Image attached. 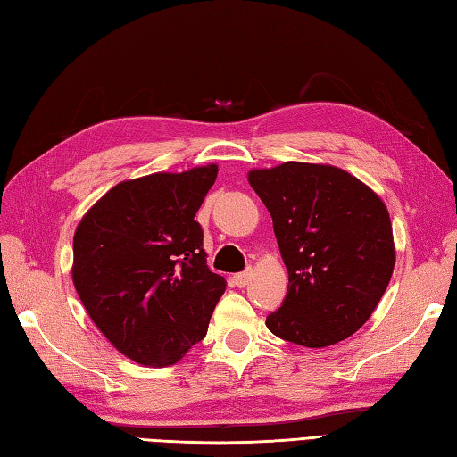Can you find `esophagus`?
<instances>
[{"label": "esophagus", "instance_id": "esophagus-1", "mask_svg": "<svg viewBox=\"0 0 457 457\" xmlns=\"http://www.w3.org/2000/svg\"><path fill=\"white\" fill-rule=\"evenodd\" d=\"M232 281H235V286H237V287H245V286H248V281H250V271H240V273H237V276L232 278Z\"/></svg>", "mask_w": 457, "mask_h": 457}]
</instances>
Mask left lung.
<instances>
[{
    "label": "left lung",
    "mask_w": 457,
    "mask_h": 457,
    "mask_svg": "<svg viewBox=\"0 0 457 457\" xmlns=\"http://www.w3.org/2000/svg\"><path fill=\"white\" fill-rule=\"evenodd\" d=\"M268 207L287 295L268 314L276 337L327 348L360 330L378 307L395 268L389 211L356 176L330 164L283 162L250 170Z\"/></svg>",
    "instance_id": "obj_1"
}]
</instances>
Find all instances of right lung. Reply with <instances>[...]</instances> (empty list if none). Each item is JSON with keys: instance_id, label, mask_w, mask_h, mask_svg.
<instances>
[{"instance_id": "right-lung-1", "label": "right lung", "mask_w": 457, "mask_h": 457, "mask_svg": "<svg viewBox=\"0 0 457 457\" xmlns=\"http://www.w3.org/2000/svg\"><path fill=\"white\" fill-rule=\"evenodd\" d=\"M217 164L125 179L74 232L72 281L113 346L148 368L174 366L205 338L227 281L207 268L195 220Z\"/></svg>"}]
</instances>
